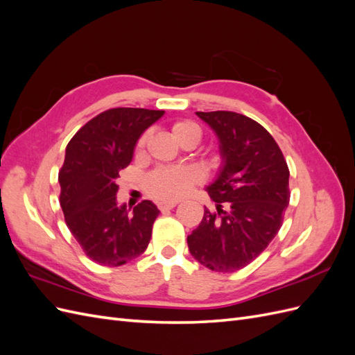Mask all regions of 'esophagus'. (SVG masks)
Instances as JSON below:
<instances>
[{
  "instance_id": "1",
  "label": "esophagus",
  "mask_w": 355,
  "mask_h": 355,
  "mask_svg": "<svg viewBox=\"0 0 355 355\" xmlns=\"http://www.w3.org/2000/svg\"><path fill=\"white\" fill-rule=\"evenodd\" d=\"M176 201H161V202H158V209L161 210V211H166V210H171V209H175L176 207Z\"/></svg>"
}]
</instances>
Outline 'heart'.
Masks as SVG:
<instances>
[{
  "instance_id": "obj_1",
  "label": "heart",
  "mask_w": 355,
  "mask_h": 355,
  "mask_svg": "<svg viewBox=\"0 0 355 355\" xmlns=\"http://www.w3.org/2000/svg\"><path fill=\"white\" fill-rule=\"evenodd\" d=\"M171 135L179 144L188 139L200 141V127L189 120L175 121L170 127ZM146 144V135H144L137 142V149H142ZM202 171L196 166L184 167H158L145 180V191L148 196L157 200L176 201L188 196L191 189L202 180Z\"/></svg>"
}]
</instances>
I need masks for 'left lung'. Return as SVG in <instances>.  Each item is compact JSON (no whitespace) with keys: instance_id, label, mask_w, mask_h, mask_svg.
<instances>
[{"instance_id":"8db88e82","label":"left lung","mask_w":355,"mask_h":355,"mask_svg":"<svg viewBox=\"0 0 355 355\" xmlns=\"http://www.w3.org/2000/svg\"><path fill=\"white\" fill-rule=\"evenodd\" d=\"M197 115L218 135L223 167L207 187L216 210L204 207L188 247L209 270L235 272L280 231L290 200L288 167L274 137L252 118L231 111Z\"/></svg>"}]
</instances>
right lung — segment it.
Masks as SVG:
<instances>
[{"mask_svg":"<svg viewBox=\"0 0 355 355\" xmlns=\"http://www.w3.org/2000/svg\"><path fill=\"white\" fill-rule=\"evenodd\" d=\"M164 111L112 108L73 135L59 170V202L67 227L85 256L103 266H121L149 244L159 210L144 200L128 216L116 204V178L130 164L137 139Z\"/></svg>","mask_w":355,"mask_h":355,"instance_id":"add662e5","label":"right lung"}]
</instances>
